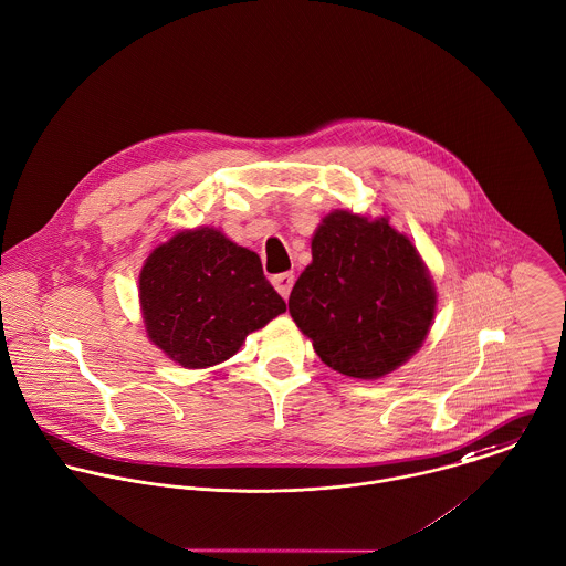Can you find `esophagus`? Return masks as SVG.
Wrapping results in <instances>:
<instances>
[{"mask_svg":"<svg viewBox=\"0 0 566 566\" xmlns=\"http://www.w3.org/2000/svg\"><path fill=\"white\" fill-rule=\"evenodd\" d=\"M273 286L277 289V293L286 300L289 295H291V289H293V284H295V275L289 271V273H280V275H273Z\"/></svg>","mask_w":566,"mask_h":566,"instance_id":"1","label":"esophagus"}]
</instances>
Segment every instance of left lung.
<instances>
[{
    "label": "left lung",
    "mask_w": 566,
    "mask_h": 566,
    "mask_svg": "<svg viewBox=\"0 0 566 566\" xmlns=\"http://www.w3.org/2000/svg\"><path fill=\"white\" fill-rule=\"evenodd\" d=\"M313 262L289 311L319 359L355 379H379L428 337L437 291L415 244L386 218L333 211L317 227Z\"/></svg>",
    "instance_id": "8db88e82"
}]
</instances>
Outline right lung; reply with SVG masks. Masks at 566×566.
Returning <instances> with one entry per match:
<instances>
[{
  "label": "right lung",
  "mask_w": 566,
  "mask_h": 566,
  "mask_svg": "<svg viewBox=\"0 0 566 566\" xmlns=\"http://www.w3.org/2000/svg\"><path fill=\"white\" fill-rule=\"evenodd\" d=\"M138 297L147 337L182 368L233 357L249 333L286 311L258 253L209 227L156 247L143 264Z\"/></svg>",
  "instance_id": "1"
}]
</instances>
